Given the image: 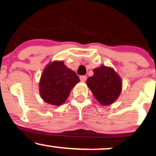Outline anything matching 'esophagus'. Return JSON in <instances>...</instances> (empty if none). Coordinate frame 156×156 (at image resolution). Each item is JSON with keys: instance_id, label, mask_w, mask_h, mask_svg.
Instances as JSON below:
<instances>
[{"instance_id": "obj_1", "label": "esophagus", "mask_w": 156, "mask_h": 156, "mask_svg": "<svg viewBox=\"0 0 156 156\" xmlns=\"http://www.w3.org/2000/svg\"><path fill=\"white\" fill-rule=\"evenodd\" d=\"M86 76H80V80H81V81H86Z\"/></svg>"}]
</instances>
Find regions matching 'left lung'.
Listing matches in <instances>:
<instances>
[{
  "label": "left lung",
  "instance_id": "obj_1",
  "mask_svg": "<svg viewBox=\"0 0 156 156\" xmlns=\"http://www.w3.org/2000/svg\"><path fill=\"white\" fill-rule=\"evenodd\" d=\"M93 72V76L86 80L91 93L102 105L112 104L121 94V77L113 69L105 65L94 68Z\"/></svg>",
  "mask_w": 156,
  "mask_h": 156
}]
</instances>
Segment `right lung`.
Returning <instances> with one entry per match:
<instances>
[{
    "mask_svg": "<svg viewBox=\"0 0 156 156\" xmlns=\"http://www.w3.org/2000/svg\"><path fill=\"white\" fill-rule=\"evenodd\" d=\"M79 81L76 73L63 61H54L48 63L43 71L39 92L44 102L59 106L67 100L71 90Z\"/></svg>",
    "mask_w": 156,
    "mask_h": 156,
    "instance_id": "1",
    "label": "right lung"
}]
</instances>
